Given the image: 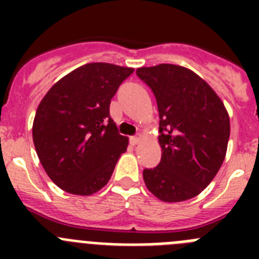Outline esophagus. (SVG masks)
<instances>
[{
    "label": "esophagus",
    "instance_id": "esophagus-1",
    "mask_svg": "<svg viewBox=\"0 0 259 259\" xmlns=\"http://www.w3.org/2000/svg\"><path fill=\"white\" fill-rule=\"evenodd\" d=\"M140 140H141L140 135H136V136H132L131 139H130V143H131V145H137V144L140 143Z\"/></svg>",
    "mask_w": 259,
    "mask_h": 259
}]
</instances>
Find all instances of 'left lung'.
I'll list each match as a JSON object with an SVG mask.
<instances>
[{
  "label": "left lung",
  "mask_w": 259,
  "mask_h": 259,
  "mask_svg": "<svg viewBox=\"0 0 259 259\" xmlns=\"http://www.w3.org/2000/svg\"><path fill=\"white\" fill-rule=\"evenodd\" d=\"M136 75L152 89L159 113L162 157L158 166L143 171L146 188L164 202L196 197L226 157L227 110L206 81L182 66L141 67Z\"/></svg>",
  "instance_id": "8db88e82"
}]
</instances>
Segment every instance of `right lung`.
I'll return each mask as SVG.
<instances>
[{
	"instance_id": "obj_1",
	"label": "right lung",
	"mask_w": 259,
	"mask_h": 259,
	"mask_svg": "<svg viewBox=\"0 0 259 259\" xmlns=\"http://www.w3.org/2000/svg\"><path fill=\"white\" fill-rule=\"evenodd\" d=\"M134 68L88 63L57 81L36 111L32 136L48 176L59 188L89 196L111 178L128 139L110 118V102Z\"/></svg>"
}]
</instances>
